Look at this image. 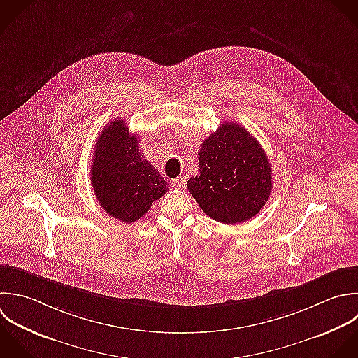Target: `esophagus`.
Segmentation results:
<instances>
[{"label":"esophagus","instance_id":"1","mask_svg":"<svg viewBox=\"0 0 358 358\" xmlns=\"http://www.w3.org/2000/svg\"><path fill=\"white\" fill-rule=\"evenodd\" d=\"M185 184H187V178L185 177H177V178L171 180V185L174 188H178V189L185 188Z\"/></svg>","mask_w":358,"mask_h":358}]
</instances>
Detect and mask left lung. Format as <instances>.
I'll use <instances>...</instances> for the list:
<instances>
[{
  "label": "left lung",
  "instance_id": "8db88e82",
  "mask_svg": "<svg viewBox=\"0 0 358 358\" xmlns=\"http://www.w3.org/2000/svg\"><path fill=\"white\" fill-rule=\"evenodd\" d=\"M199 174L187 182L213 220L236 224L254 217L272 191V171L259 142L241 125L223 122L202 142Z\"/></svg>",
  "mask_w": 358,
  "mask_h": 358
}]
</instances>
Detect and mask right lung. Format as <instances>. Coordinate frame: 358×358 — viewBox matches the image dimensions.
I'll return each instance as SVG.
<instances>
[{
    "label": "right lung",
    "mask_w": 358,
    "mask_h": 358,
    "mask_svg": "<svg viewBox=\"0 0 358 358\" xmlns=\"http://www.w3.org/2000/svg\"><path fill=\"white\" fill-rule=\"evenodd\" d=\"M90 181L107 215L124 222L139 220L167 192V182L139 152L138 136L124 120H114L99 135Z\"/></svg>",
    "instance_id": "1"
}]
</instances>
